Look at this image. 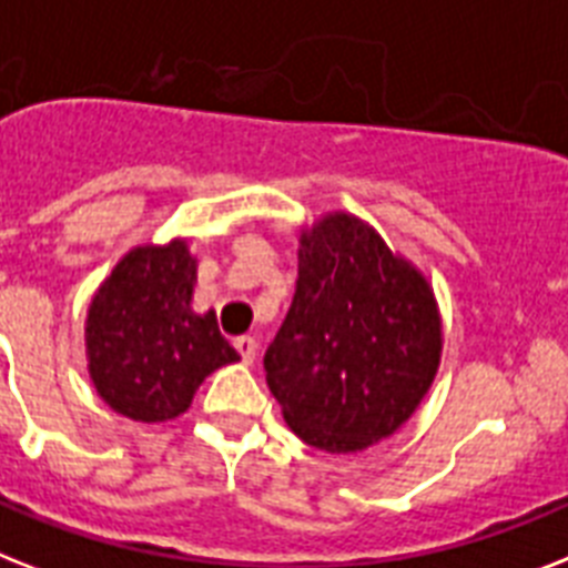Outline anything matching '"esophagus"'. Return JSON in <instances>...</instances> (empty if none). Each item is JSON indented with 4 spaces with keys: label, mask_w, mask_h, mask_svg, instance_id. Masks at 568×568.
Masks as SVG:
<instances>
[{
    "label": "esophagus",
    "mask_w": 568,
    "mask_h": 568,
    "mask_svg": "<svg viewBox=\"0 0 568 568\" xmlns=\"http://www.w3.org/2000/svg\"><path fill=\"white\" fill-rule=\"evenodd\" d=\"M233 347L239 349V356H242L244 364H251L253 358H256V349H260V344H256V338H251V335H242V338L233 341Z\"/></svg>",
    "instance_id": "obj_1"
}]
</instances>
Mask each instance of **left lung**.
Listing matches in <instances>:
<instances>
[{
	"label": "left lung",
	"mask_w": 568,
	"mask_h": 568,
	"mask_svg": "<svg viewBox=\"0 0 568 568\" xmlns=\"http://www.w3.org/2000/svg\"><path fill=\"white\" fill-rule=\"evenodd\" d=\"M297 285L265 349V379L300 440L358 452L390 437L440 364L435 294L347 212L300 236Z\"/></svg>",
	"instance_id": "1"
}]
</instances>
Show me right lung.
Instances as JSON below:
<instances>
[{"instance_id":"right-lung-1","label":"right lung","mask_w":568,"mask_h":568,"mask_svg":"<svg viewBox=\"0 0 568 568\" xmlns=\"http://www.w3.org/2000/svg\"><path fill=\"white\" fill-rule=\"evenodd\" d=\"M186 242L136 247L101 283L87 315V358L101 399L140 423L183 414L197 385L239 353L215 312L195 315Z\"/></svg>"}]
</instances>
